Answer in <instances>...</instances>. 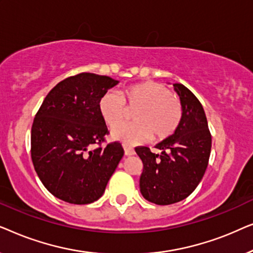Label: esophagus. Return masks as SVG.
<instances>
[{"label":"esophagus","instance_id":"obj_1","mask_svg":"<svg viewBox=\"0 0 253 253\" xmlns=\"http://www.w3.org/2000/svg\"><path fill=\"white\" fill-rule=\"evenodd\" d=\"M124 154H126V155H133L134 154V150H133L132 147L126 146V145H124Z\"/></svg>","mask_w":253,"mask_h":253}]
</instances>
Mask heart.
I'll return each mask as SVG.
<instances>
[{
    "mask_svg": "<svg viewBox=\"0 0 253 253\" xmlns=\"http://www.w3.org/2000/svg\"><path fill=\"white\" fill-rule=\"evenodd\" d=\"M134 112L133 124L123 125L127 110ZM99 112L109 126L114 139L126 145L145 143L153 134V139L161 141L175 133L182 121L181 101L170 91L157 82H143L130 85L121 91L107 92L99 100Z\"/></svg>",
    "mask_w": 253,
    "mask_h": 253,
    "instance_id": "obj_1",
    "label": "heart"
}]
</instances>
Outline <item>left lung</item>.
Returning a JSON list of instances; mask_svg holds the SVG:
<instances>
[{
  "label": "left lung",
  "mask_w": 253,
  "mask_h": 253,
  "mask_svg": "<svg viewBox=\"0 0 253 253\" xmlns=\"http://www.w3.org/2000/svg\"><path fill=\"white\" fill-rule=\"evenodd\" d=\"M181 99L182 121L175 133L159 143L161 154L146 146L134 148L143 161L139 186L143 197L157 205L185 199L202 181L209 165L212 136L202 103L182 84H174Z\"/></svg>",
  "instance_id": "1"
}]
</instances>
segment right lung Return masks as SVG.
<instances>
[{
  "mask_svg": "<svg viewBox=\"0 0 253 253\" xmlns=\"http://www.w3.org/2000/svg\"><path fill=\"white\" fill-rule=\"evenodd\" d=\"M117 81L91 72L65 78L50 89L36 114L31 158L40 181L56 198L85 205L98 200L124 154L109 134L99 100ZM96 144L94 150L90 148Z\"/></svg>",
  "mask_w": 253,
  "mask_h": 253,
  "instance_id": "1",
  "label": "right lung"
}]
</instances>
